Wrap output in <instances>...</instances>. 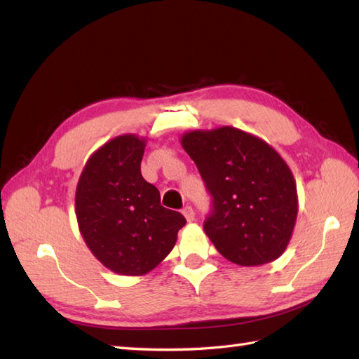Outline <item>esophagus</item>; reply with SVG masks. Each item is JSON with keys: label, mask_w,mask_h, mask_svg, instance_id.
Segmentation results:
<instances>
[{"label": "esophagus", "mask_w": 359, "mask_h": 359, "mask_svg": "<svg viewBox=\"0 0 359 359\" xmlns=\"http://www.w3.org/2000/svg\"><path fill=\"white\" fill-rule=\"evenodd\" d=\"M182 212H184V216H185L188 222H193V220H194V210L191 207H185Z\"/></svg>", "instance_id": "obj_1"}]
</instances>
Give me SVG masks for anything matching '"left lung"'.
I'll use <instances>...</instances> for the list:
<instances>
[{
	"instance_id": "left-lung-1",
	"label": "left lung",
	"mask_w": 359,
	"mask_h": 359,
	"mask_svg": "<svg viewBox=\"0 0 359 359\" xmlns=\"http://www.w3.org/2000/svg\"><path fill=\"white\" fill-rule=\"evenodd\" d=\"M180 144L212 196L203 228L219 253L242 266L276 261L297 217L296 180L279 152L234 126L187 131Z\"/></svg>"
}]
</instances>
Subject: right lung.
Returning <instances> with one entry per match:
<instances>
[{
  "label": "right lung",
  "mask_w": 359,
  "mask_h": 359,
  "mask_svg": "<svg viewBox=\"0 0 359 359\" xmlns=\"http://www.w3.org/2000/svg\"><path fill=\"white\" fill-rule=\"evenodd\" d=\"M147 137L117 135L95 149L75 189V216L83 241L106 269L143 276L171 253L187 224L160 205L158 189L142 177Z\"/></svg>",
  "instance_id": "1"
}]
</instances>
